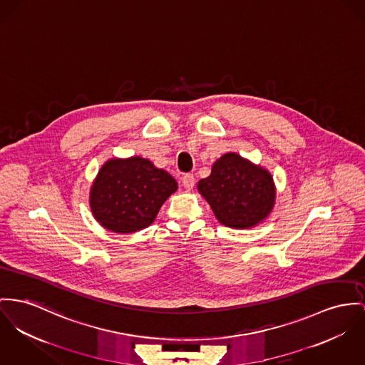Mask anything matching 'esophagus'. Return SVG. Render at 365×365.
<instances>
[{
    "mask_svg": "<svg viewBox=\"0 0 365 365\" xmlns=\"http://www.w3.org/2000/svg\"><path fill=\"white\" fill-rule=\"evenodd\" d=\"M182 183H183V186H185V189L192 190V189L195 187V176H193V173H186V175H183Z\"/></svg>",
    "mask_w": 365,
    "mask_h": 365,
    "instance_id": "1",
    "label": "esophagus"
}]
</instances>
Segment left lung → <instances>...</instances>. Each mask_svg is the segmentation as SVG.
Segmentation results:
<instances>
[{
  "mask_svg": "<svg viewBox=\"0 0 365 365\" xmlns=\"http://www.w3.org/2000/svg\"><path fill=\"white\" fill-rule=\"evenodd\" d=\"M197 190L210 204L215 218L233 229H250L274 210L277 187L268 169L252 164L237 153L218 158Z\"/></svg>",
  "mask_w": 365,
  "mask_h": 365,
  "instance_id": "left-lung-1",
  "label": "left lung"
}]
</instances>
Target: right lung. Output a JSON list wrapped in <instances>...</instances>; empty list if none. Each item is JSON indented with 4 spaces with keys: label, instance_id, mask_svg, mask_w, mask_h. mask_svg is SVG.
Returning <instances> with one entry per match:
<instances>
[{
    "label": "right lung",
    "instance_id": "add662e5",
    "mask_svg": "<svg viewBox=\"0 0 365 365\" xmlns=\"http://www.w3.org/2000/svg\"><path fill=\"white\" fill-rule=\"evenodd\" d=\"M176 190L175 178L147 158H111L90 187V210L103 227L133 233L153 224Z\"/></svg>",
    "mask_w": 365,
    "mask_h": 365
}]
</instances>
